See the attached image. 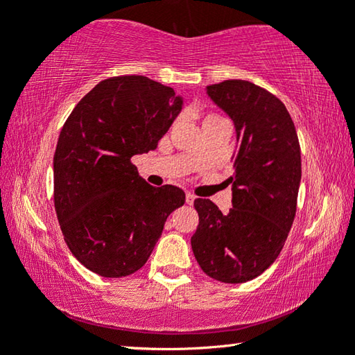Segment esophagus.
Wrapping results in <instances>:
<instances>
[{"label": "esophagus", "mask_w": 355, "mask_h": 355, "mask_svg": "<svg viewBox=\"0 0 355 355\" xmlns=\"http://www.w3.org/2000/svg\"><path fill=\"white\" fill-rule=\"evenodd\" d=\"M194 200H196V196L192 194V192H186V203H188V205H192Z\"/></svg>", "instance_id": "34e87169"}]
</instances>
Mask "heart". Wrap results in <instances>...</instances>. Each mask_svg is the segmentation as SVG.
I'll return each instance as SVG.
<instances>
[{
    "mask_svg": "<svg viewBox=\"0 0 355 355\" xmlns=\"http://www.w3.org/2000/svg\"><path fill=\"white\" fill-rule=\"evenodd\" d=\"M209 117H216V116H214V114H211V116H208L207 119H209Z\"/></svg>",
    "mask_w": 355,
    "mask_h": 355,
    "instance_id": "obj_1",
    "label": "heart"
}]
</instances>
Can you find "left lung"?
<instances>
[{
	"label": "left lung",
	"instance_id": "1",
	"mask_svg": "<svg viewBox=\"0 0 355 355\" xmlns=\"http://www.w3.org/2000/svg\"><path fill=\"white\" fill-rule=\"evenodd\" d=\"M207 94L236 130L232 208L227 214L196 199L199 227L191 238L202 271L224 284H244L271 266L296 216L300 147L285 105L257 84L227 80Z\"/></svg>",
	"mask_w": 355,
	"mask_h": 355
}]
</instances>
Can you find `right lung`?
I'll return each instance as SVG.
<instances>
[{
  "label": "right lung",
  "instance_id": "1",
  "mask_svg": "<svg viewBox=\"0 0 355 355\" xmlns=\"http://www.w3.org/2000/svg\"><path fill=\"white\" fill-rule=\"evenodd\" d=\"M183 107L172 87L147 76L100 81L59 135L55 209L73 257L101 277H127L148 260L164 222L184 203L172 184L146 183L131 163L158 146Z\"/></svg>",
  "mask_w": 355,
  "mask_h": 355
}]
</instances>
